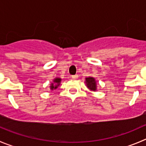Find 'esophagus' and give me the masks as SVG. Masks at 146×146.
Here are the masks:
<instances>
[{
    "label": "esophagus",
    "instance_id": "34e87169",
    "mask_svg": "<svg viewBox=\"0 0 146 146\" xmlns=\"http://www.w3.org/2000/svg\"><path fill=\"white\" fill-rule=\"evenodd\" d=\"M78 77H79L78 74H75V75H72V77L73 79H77V78H78Z\"/></svg>",
    "mask_w": 146,
    "mask_h": 146
}]
</instances>
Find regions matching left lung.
I'll return each instance as SVG.
<instances>
[{"mask_svg": "<svg viewBox=\"0 0 146 146\" xmlns=\"http://www.w3.org/2000/svg\"><path fill=\"white\" fill-rule=\"evenodd\" d=\"M86 83H87V86L90 90L95 91L96 90V82L95 80L93 77H88L86 78Z\"/></svg>", "mask_w": 146, "mask_h": 146, "instance_id": "1", "label": "left lung"}]
</instances>
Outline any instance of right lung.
<instances>
[{"label": "right lung", "instance_id": "obj_1", "mask_svg": "<svg viewBox=\"0 0 146 146\" xmlns=\"http://www.w3.org/2000/svg\"><path fill=\"white\" fill-rule=\"evenodd\" d=\"M60 82H61V79H59V78L54 79V83H52V84H51V85L50 86V87H51V90H55V89L57 88L58 86L59 85V83H60Z\"/></svg>", "mask_w": 146, "mask_h": 146}]
</instances>
